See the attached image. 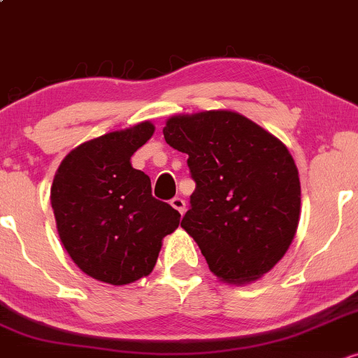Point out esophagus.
I'll use <instances>...</instances> for the list:
<instances>
[{"instance_id":"obj_1","label":"esophagus","mask_w":358,"mask_h":358,"mask_svg":"<svg viewBox=\"0 0 358 358\" xmlns=\"http://www.w3.org/2000/svg\"><path fill=\"white\" fill-rule=\"evenodd\" d=\"M171 204H172V208H174V210H178L180 215H184V211H186V201H184L182 198H172L171 199Z\"/></svg>"}]
</instances>
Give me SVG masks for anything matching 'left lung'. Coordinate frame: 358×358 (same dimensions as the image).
Returning a JSON list of instances; mask_svg holds the SVG:
<instances>
[{
  "label": "left lung",
  "mask_w": 358,
  "mask_h": 358,
  "mask_svg": "<svg viewBox=\"0 0 358 358\" xmlns=\"http://www.w3.org/2000/svg\"><path fill=\"white\" fill-rule=\"evenodd\" d=\"M164 138L189 155L196 189L180 222L223 282L248 284L282 259L298 230V167L277 136L230 110L176 115Z\"/></svg>",
  "instance_id": "left-lung-1"
}]
</instances>
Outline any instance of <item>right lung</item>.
<instances>
[{
	"mask_svg": "<svg viewBox=\"0 0 358 358\" xmlns=\"http://www.w3.org/2000/svg\"><path fill=\"white\" fill-rule=\"evenodd\" d=\"M150 122L84 142L60 162L50 203L64 248L84 274L111 286L135 282L155 267L178 210L152 196L131 155L154 135Z\"/></svg>",
	"mask_w": 358,
	"mask_h": 358,
	"instance_id": "add662e5",
	"label": "right lung"
}]
</instances>
